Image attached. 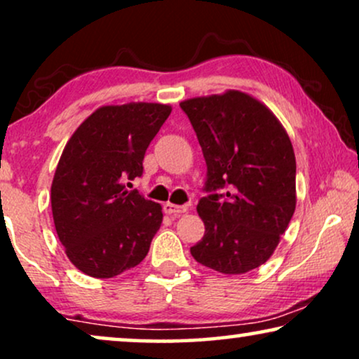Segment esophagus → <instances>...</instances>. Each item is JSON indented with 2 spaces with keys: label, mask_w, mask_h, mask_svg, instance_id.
<instances>
[{
  "label": "esophagus",
  "mask_w": 359,
  "mask_h": 359,
  "mask_svg": "<svg viewBox=\"0 0 359 359\" xmlns=\"http://www.w3.org/2000/svg\"><path fill=\"white\" fill-rule=\"evenodd\" d=\"M188 209H189L188 204H184V205H176V204H173V203H166V204H163L165 214H168V215L183 214V212H186V210H188Z\"/></svg>",
  "instance_id": "34e87169"
}]
</instances>
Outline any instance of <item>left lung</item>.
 <instances>
[{
  "mask_svg": "<svg viewBox=\"0 0 359 359\" xmlns=\"http://www.w3.org/2000/svg\"><path fill=\"white\" fill-rule=\"evenodd\" d=\"M208 165L198 212L204 237L191 255L224 274L266 263L296 210V155L286 129L248 93L227 90L180 102ZM224 190V194H217Z\"/></svg>",
  "mask_w": 359,
  "mask_h": 359,
  "instance_id": "1",
  "label": "left lung"
}]
</instances>
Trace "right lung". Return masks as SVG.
Masks as SVG:
<instances>
[{
    "mask_svg": "<svg viewBox=\"0 0 359 359\" xmlns=\"http://www.w3.org/2000/svg\"><path fill=\"white\" fill-rule=\"evenodd\" d=\"M171 114L170 104L101 106L73 132L53 175L55 230L70 262L91 278H114L147 257L161 205L127 189Z\"/></svg>",
    "mask_w": 359,
    "mask_h": 359,
    "instance_id": "add662e5",
    "label": "right lung"
}]
</instances>
